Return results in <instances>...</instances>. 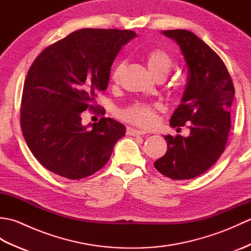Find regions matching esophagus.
Segmentation results:
<instances>
[{
  "label": "esophagus",
  "mask_w": 251,
  "mask_h": 251,
  "mask_svg": "<svg viewBox=\"0 0 251 251\" xmlns=\"http://www.w3.org/2000/svg\"><path fill=\"white\" fill-rule=\"evenodd\" d=\"M126 134L129 135V136H141V135H146L147 131L146 130H141V129L132 128V127H127Z\"/></svg>",
  "instance_id": "esophagus-1"
}]
</instances>
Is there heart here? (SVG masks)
<instances>
[{
	"label": "heart",
	"instance_id": "b5f03b06",
	"mask_svg": "<svg viewBox=\"0 0 251 251\" xmlns=\"http://www.w3.org/2000/svg\"><path fill=\"white\" fill-rule=\"evenodd\" d=\"M146 62L149 71L154 77L166 76L172 69L173 62L166 51L163 50H153L147 52ZM125 63L120 62L115 66L112 72V79L114 82L119 81L121 74L124 70ZM155 105L146 102H136L126 109L121 111L122 119L132 123V124L147 127L152 125L155 121Z\"/></svg>",
	"mask_w": 251,
	"mask_h": 251
}]
</instances>
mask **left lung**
Instances as JSON below:
<instances>
[{
	"label": "left lung",
	"mask_w": 251,
	"mask_h": 251,
	"mask_svg": "<svg viewBox=\"0 0 251 251\" xmlns=\"http://www.w3.org/2000/svg\"><path fill=\"white\" fill-rule=\"evenodd\" d=\"M162 33L180 47L189 77L170 126L190 124V135L165 136L167 152L154 163L159 173L174 180L195 178L214 165L225 151L231 128L234 86L221 58L199 36L186 30Z\"/></svg>",
	"instance_id": "obj_1"
}]
</instances>
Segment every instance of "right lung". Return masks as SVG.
<instances>
[{
  "mask_svg": "<svg viewBox=\"0 0 251 251\" xmlns=\"http://www.w3.org/2000/svg\"><path fill=\"white\" fill-rule=\"evenodd\" d=\"M136 36L129 30H77L32 63L21 100V129L32 154L50 172L86 178L104 166L125 136L126 127L113 119L84 126L81 114L108 87L116 55Z\"/></svg>",
  "mask_w": 251,
  "mask_h": 251,
  "instance_id": "right-lung-1",
  "label": "right lung"
}]
</instances>
